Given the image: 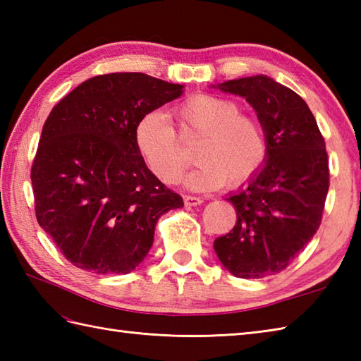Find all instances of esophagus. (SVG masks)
<instances>
[{
    "label": "esophagus",
    "instance_id": "1",
    "mask_svg": "<svg viewBox=\"0 0 361 361\" xmlns=\"http://www.w3.org/2000/svg\"><path fill=\"white\" fill-rule=\"evenodd\" d=\"M203 203V200L200 197H192V195H186L185 197V204L186 206H198V204H202Z\"/></svg>",
    "mask_w": 361,
    "mask_h": 361
}]
</instances>
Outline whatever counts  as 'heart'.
I'll return each mask as SVG.
<instances>
[{
	"label": "heart",
	"instance_id": "obj_1",
	"mask_svg": "<svg viewBox=\"0 0 361 361\" xmlns=\"http://www.w3.org/2000/svg\"><path fill=\"white\" fill-rule=\"evenodd\" d=\"M176 114L185 130L202 135L195 149L197 166L186 176L194 190L237 188L255 178L267 158V137L260 122L242 113L233 99L195 94L181 102ZM135 141L152 173L164 183H175L189 157L183 152L175 127L164 111H150L137 122Z\"/></svg>",
	"mask_w": 361,
	"mask_h": 361
}]
</instances>
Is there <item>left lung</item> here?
Returning <instances> with one entry per match:
<instances>
[{"instance_id":"obj_1","label":"left lung","mask_w":361,"mask_h":361,"mask_svg":"<svg viewBox=\"0 0 361 361\" xmlns=\"http://www.w3.org/2000/svg\"><path fill=\"white\" fill-rule=\"evenodd\" d=\"M212 88L243 97L267 137L262 169L226 198L237 221L214 250L235 278H265L282 271L318 231L329 190L324 137L304 99L265 74Z\"/></svg>"}]
</instances>
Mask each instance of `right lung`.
Instances as JSON below:
<instances>
[{
    "mask_svg": "<svg viewBox=\"0 0 361 361\" xmlns=\"http://www.w3.org/2000/svg\"><path fill=\"white\" fill-rule=\"evenodd\" d=\"M185 85L142 73L85 80L46 119L30 171L35 216L73 265L127 274L147 256L158 219L183 206L137 152L144 114Z\"/></svg>",
    "mask_w": 361,
    "mask_h": 361,
    "instance_id": "add662e5",
    "label": "right lung"
}]
</instances>
